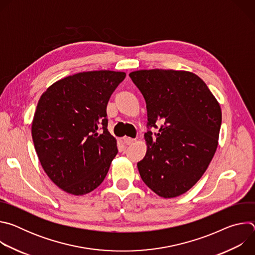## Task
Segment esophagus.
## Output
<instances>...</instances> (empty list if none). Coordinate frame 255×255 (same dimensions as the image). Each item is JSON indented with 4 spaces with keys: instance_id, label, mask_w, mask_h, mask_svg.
<instances>
[{
    "instance_id": "34e87169",
    "label": "esophagus",
    "mask_w": 255,
    "mask_h": 255,
    "mask_svg": "<svg viewBox=\"0 0 255 255\" xmlns=\"http://www.w3.org/2000/svg\"><path fill=\"white\" fill-rule=\"evenodd\" d=\"M123 141H124L125 145H131V144L134 142V139L129 138V137H124V138H123Z\"/></svg>"
}]
</instances>
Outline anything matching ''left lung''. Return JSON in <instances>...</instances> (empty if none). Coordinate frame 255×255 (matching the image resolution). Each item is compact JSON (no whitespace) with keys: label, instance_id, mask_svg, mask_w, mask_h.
Wrapping results in <instances>:
<instances>
[{"label":"left lung","instance_id":"1","mask_svg":"<svg viewBox=\"0 0 255 255\" xmlns=\"http://www.w3.org/2000/svg\"><path fill=\"white\" fill-rule=\"evenodd\" d=\"M146 102L147 151L137 163L144 184L162 198L189 191L218 146L222 113L207 85L193 72L137 70L129 75ZM163 124L157 133L150 128Z\"/></svg>","mask_w":255,"mask_h":255}]
</instances>
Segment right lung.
<instances>
[{"label": "right lung", "mask_w": 255, "mask_h": 255, "mask_svg": "<svg viewBox=\"0 0 255 255\" xmlns=\"http://www.w3.org/2000/svg\"><path fill=\"white\" fill-rule=\"evenodd\" d=\"M125 72L96 70L66 77L40 97L32 122L39 161L64 192L82 196L98 188L118 153L108 131L107 105Z\"/></svg>", "instance_id": "obj_1"}]
</instances>
